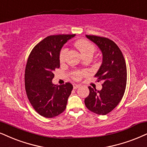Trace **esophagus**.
<instances>
[{
	"instance_id": "34e87169",
	"label": "esophagus",
	"mask_w": 147,
	"mask_h": 147,
	"mask_svg": "<svg viewBox=\"0 0 147 147\" xmlns=\"http://www.w3.org/2000/svg\"><path fill=\"white\" fill-rule=\"evenodd\" d=\"M73 86H74V89H76V88H79L80 86V84H73Z\"/></svg>"
}]
</instances>
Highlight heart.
Instances as JSON below:
<instances>
[{
  "instance_id": "obj_1",
  "label": "heart",
  "mask_w": 147,
  "mask_h": 147,
  "mask_svg": "<svg viewBox=\"0 0 147 147\" xmlns=\"http://www.w3.org/2000/svg\"><path fill=\"white\" fill-rule=\"evenodd\" d=\"M75 46L78 49L79 51L82 54V57H84L86 56H93V54L95 52V47L90 43L89 41L85 40V39H80L75 42ZM67 52V49L63 48L61 50L59 55L60 61L62 62L65 59V56H66ZM82 76V73L80 71L75 72L74 74V78L75 79L78 80Z\"/></svg>"
}]
</instances>
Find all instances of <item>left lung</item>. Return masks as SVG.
I'll return each instance as SVG.
<instances>
[{
	"instance_id": "1",
	"label": "left lung",
	"mask_w": 147,
	"mask_h": 147,
	"mask_svg": "<svg viewBox=\"0 0 147 147\" xmlns=\"http://www.w3.org/2000/svg\"><path fill=\"white\" fill-rule=\"evenodd\" d=\"M86 37L95 43L102 54V63L95 76L103 84L100 90L88 86L90 93L84 104L91 112L105 115L119 104L124 95L127 83L125 61L114 41L95 35H86Z\"/></svg>"
}]
</instances>
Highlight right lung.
I'll return each mask as SVG.
<instances>
[{
    "mask_svg": "<svg viewBox=\"0 0 147 147\" xmlns=\"http://www.w3.org/2000/svg\"><path fill=\"white\" fill-rule=\"evenodd\" d=\"M76 35H50L40 41L30 52L25 69V89L30 104L46 118L59 115L66 108L73 89L69 82L52 83L54 71L60 67L63 46Z\"/></svg>",
    "mask_w": 147,
    "mask_h": 147,
    "instance_id": "right-lung-1",
    "label": "right lung"
}]
</instances>
